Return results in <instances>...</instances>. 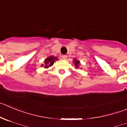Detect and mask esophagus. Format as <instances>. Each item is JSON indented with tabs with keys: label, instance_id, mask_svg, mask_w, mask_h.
Segmentation results:
<instances>
[{
	"label": "esophagus",
	"instance_id": "34e87169",
	"mask_svg": "<svg viewBox=\"0 0 127 127\" xmlns=\"http://www.w3.org/2000/svg\"><path fill=\"white\" fill-rule=\"evenodd\" d=\"M62 58L63 60H66V58H67V56L66 55H63L62 56Z\"/></svg>",
	"mask_w": 127,
	"mask_h": 127
}]
</instances>
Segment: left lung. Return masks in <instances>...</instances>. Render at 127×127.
Wrapping results in <instances>:
<instances>
[{"label":"left lung","mask_w":127,"mask_h":127,"mask_svg":"<svg viewBox=\"0 0 127 127\" xmlns=\"http://www.w3.org/2000/svg\"><path fill=\"white\" fill-rule=\"evenodd\" d=\"M73 61H74V66H75L76 68V69H78V67H79V64H80V61L76 60L75 59V60H73Z\"/></svg>","instance_id":"8db88e82"}]
</instances>
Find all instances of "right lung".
Wrapping results in <instances>:
<instances>
[{
	"label": "right lung",
	"mask_w": 127,
	"mask_h": 127,
	"mask_svg": "<svg viewBox=\"0 0 127 127\" xmlns=\"http://www.w3.org/2000/svg\"><path fill=\"white\" fill-rule=\"evenodd\" d=\"M56 60H58V58L57 57L51 56L46 58V60H44V64L41 65V66H44V68H48L50 66H53V64L56 61Z\"/></svg>",
	"instance_id": "1"
}]
</instances>
